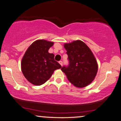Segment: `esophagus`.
<instances>
[{
    "label": "esophagus",
    "mask_w": 121,
    "mask_h": 121,
    "mask_svg": "<svg viewBox=\"0 0 121 121\" xmlns=\"http://www.w3.org/2000/svg\"><path fill=\"white\" fill-rule=\"evenodd\" d=\"M59 63L60 64V65H62H62H63V62H62V61H59Z\"/></svg>",
    "instance_id": "obj_1"
}]
</instances>
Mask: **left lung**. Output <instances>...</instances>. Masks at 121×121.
I'll return each mask as SVG.
<instances>
[{
  "mask_svg": "<svg viewBox=\"0 0 121 121\" xmlns=\"http://www.w3.org/2000/svg\"><path fill=\"white\" fill-rule=\"evenodd\" d=\"M69 64L61 68L68 81L77 88L85 87L95 79L98 63L90 48L80 40L65 43Z\"/></svg>",
  "mask_w": 121,
  "mask_h": 121,
  "instance_id": "obj_1",
  "label": "left lung"
}]
</instances>
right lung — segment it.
Listing matches in <instances>:
<instances>
[{
	"label": "right lung",
	"instance_id": "obj_1",
	"mask_svg": "<svg viewBox=\"0 0 121 121\" xmlns=\"http://www.w3.org/2000/svg\"><path fill=\"white\" fill-rule=\"evenodd\" d=\"M54 42L44 39L35 40L28 47L21 62L25 78L35 86H40L51 78L55 70L62 66L54 60V55L48 50Z\"/></svg>",
	"mask_w": 121,
	"mask_h": 121
}]
</instances>
